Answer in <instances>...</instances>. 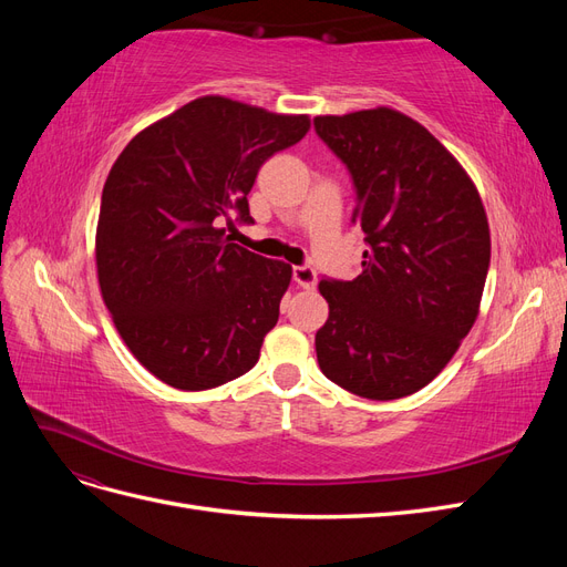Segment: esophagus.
Returning a JSON list of instances; mask_svg holds the SVG:
<instances>
[{
	"label": "esophagus",
	"mask_w": 567,
	"mask_h": 567,
	"mask_svg": "<svg viewBox=\"0 0 567 567\" xmlns=\"http://www.w3.org/2000/svg\"><path fill=\"white\" fill-rule=\"evenodd\" d=\"M293 281L300 288H315L317 274H315V269L310 265H298V267H293Z\"/></svg>",
	"instance_id": "1"
}]
</instances>
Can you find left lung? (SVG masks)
Masks as SVG:
<instances>
[{"mask_svg": "<svg viewBox=\"0 0 567 567\" xmlns=\"http://www.w3.org/2000/svg\"><path fill=\"white\" fill-rule=\"evenodd\" d=\"M315 132L348 167L359 277H323L329 319L315 346L326 379L367 400H400L447 367L477 317L489 227L473 182L416 120L373 109L319 115Z\"/></svg>", "mask_w": 567, "mask_h": 567, "instance_id": "obj_1", "label": "left lung"}]
</instances>
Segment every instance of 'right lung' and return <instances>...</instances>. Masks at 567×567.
I'll use <instances>...</instances> for the list:
<instances>
[{
	"label": "right lung",
	"instance_id": "right-lung-1",
	"mask_svg": "<svg viewBox=\"0 0 567 567\" xmlns=\"http://www.w3.org/2000/svg\"><path fill=\"white\" fill-rule=\"evenodd\" d=\"M307 130V115L203 96L136 134L111 167L96 229L101 296L163 383L210 390L260 359L290 265L229 244L219 225L231 213L250 225L257 173Z\"/></svg>",
	"mask_w": 567,
	"mask_h": 567
}]
</instances>
